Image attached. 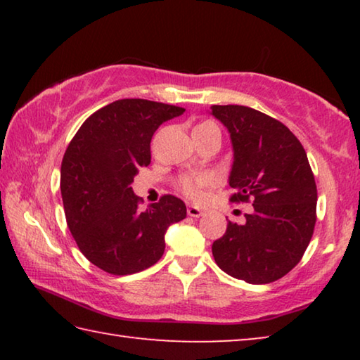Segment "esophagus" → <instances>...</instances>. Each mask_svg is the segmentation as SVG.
<instances>
[{
    "mask_svg": "<svg viewBox=\"0 0 360 360\" xmlns=\"http://www.w3.org/2000/svg\"><path fill=\"white\" fill-rule=\"evenodd\" d=\"M187 214L191 217H200V216L205 214V211L202 208H197V206H188Z\"/></svg>",
    "mask_w": 360,
    "mask_h": 360,
    "instance_id": "34e87169",
    "label": "esophagus"
}]
</instances>
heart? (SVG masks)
Listing matches in <instances>:
<instances>
[{"instance_id":"b5f03b06","label":"heart","mask_w":360,"mask_h":360,"mask_svg":"<svg viewBox=\"0 0 360 360\" xmlns=\"http://www.w3.org/2000/svg\"><path fill=\"white\" fill-rule=\"evenodd\" d=\"M208 127H216L212 122H202L198 124L195 129H208ZM193 129V130H195ZM211 178L208 174H195V176H186V178L181 179V191L184 192L187 197H191L193 200H200L203 198L205 195V187H208L211 184Z\"/></svg>"}]
</instances>
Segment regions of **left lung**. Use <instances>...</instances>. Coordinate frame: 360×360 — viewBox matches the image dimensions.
Wrapping results in <instances>:
<instances>
[{
    "mask_svg": "<svg viewBox=\"0 0 360 360\" xmlns=\"http://www.w3.org/2000/svg\"><path fill=\"white\" fill-rule=\"evenodd\" d=\"M211 114L233 148L230 202L252 200L254 208L243 225L229 221L212 255L230 276L273 283L300 262L313 236L318 191L307 152L288 127L252 108L214 105Z\"/></svg>",
    "mask_w": 360,
    "mask_h": 360,
    "instance_id": "obj_1",
    "label": "left lung"
}]
</instances>
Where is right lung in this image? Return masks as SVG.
<instances>
[{"label":"right lung","mask_w":360,"mask_h":360,"mask_svg":"<svg viewBox=\"0 0 360 360\" xmlns=\"http://www.w3.org/2000/svg\"><path fill=\"white\" fill-rule=\"evenodd\" d=\"M165 103L117 100L84 122L60 172L66 224L81 252L111 275H133L157 264L165 233L187 216L173 195L139 210L131 191L138 169L150 163V139L163 122L184 112Z\"/></svg>","instance_id":"1"}]
</instances>
